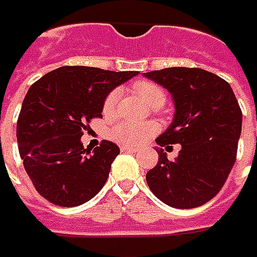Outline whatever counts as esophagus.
Listing matches in <instances>:
<instances>
[{"mask_svg":"<svg viewBox=\"0 0 257 257\" xmlns=\"http://www.w3.org/2000/svg\"><path fill=\"white\" fill-rule=\"evenodd\" d=\"M120 151H121V152H138V148H136V147H125V145H123V147H120Z\"/></svg>","mask_w":257,"mask_h":257,"instance_id":"esophagus-1","label":"esophagus"}]
</instances>
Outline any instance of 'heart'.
<instances>
[{
	"instance_id": "1",
	"label": "heart",
	"mask_w": 257,
	"mask_h": 257,
	"mask_svg": "<svg viewBox=\"0 0 257 257\" xmlns=\"http://www.w3.org/2000/svg\"><path fill=\"white\" fill-rule=\"evenodd\" d=\"M133 94L143 101L148 108L159 109L166 103V91L161 85L156 84L149 80H140L132 84ZM119 99V91L113 90L105 96L102 103V113L106 117H113L116 113ZM156 133V125L154 123H145V124H132L127 121H120L110 130L109 136L114 143L125 147H138L144 144L148 138H151Z\"/></svg>"
}]
</instances>
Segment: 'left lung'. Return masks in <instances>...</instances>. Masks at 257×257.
I'll list each match as a JSON object with an SVG mask.
<instances>
[{
  "instance_id": "left-lung-1",
  "label": "left lung",
  "mask_w": 257,
  "mask_h": 257,
  "mask_svg": "<svg viewBox=\"0 0 257 257\" xmlns=\"http://www.w3.org/2000/svg\"><path fill=\"white\" fill-rule=\"evenodd\" d=\"M170 91L174 120L156 138L161 147L181 144L176 161L156 149L159 161L147 173L156 198L177 209H192L219 194L236 159L242 112L230 84L199 67H167L144 73Z\"/></svg>"
}]
</instances>
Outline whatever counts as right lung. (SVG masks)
I'll return each instance as SVG.
<instances>
[{
	"label": "right lung",
	"instance_id": "add662e5",
	"mask_svg": "<svg viewBox=\"0 0 257 257\" xmlns=\"http://www.w3.org/2000/svg\"><path fill=\"white\" fill-rule=\"evenodd\" d=\"M137 72L62 66L27 91L16 124L19 154L34 188L63 207L83 205L101 191L120 149L103 140L92 152L80 138L102 117V103L114 87Z\"/></svg>",
	"mask_w": 257,
	"mask_h": 257
}]
</instances>
